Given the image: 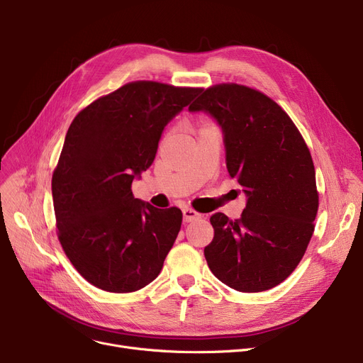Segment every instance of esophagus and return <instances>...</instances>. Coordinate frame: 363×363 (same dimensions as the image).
Masks as SVG:
<instances>
[{
	"instance_id": "obj_1",
	"label": "esophagus",
	"mask_w": 363,
	"mask_h": 363,
	"mask_svg": "<svg viewBox=\"0 0 363 363\" xmlns=\"http://www.w3.org/2000/svg\"><path fill=\"white\" fill-rule=\"evenodd\" d=\"M201 215L197 213L196 211H193V208H184L182 211V218H184V222H193L196 219H199Z\"/></svg>"
}]
</instances>
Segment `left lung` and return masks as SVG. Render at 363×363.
<instances>
[{
  "mask_svg": "<svg viewBox=\"0 0 363 363\" xmlns=\"http://www.w3.org/2000/svg\"><path fill=\"white\" fill-rule=\"evenodd\" d=\"M188 110L216 121L228 174L247 197L240 219L211 218L208 268L237 291L274 289L296 269L315 230L319 203L309 148L289 114L252 88L212 86Z\"/></svg>",
  "mask_w": 363,
  "mask_h": 363,
  "instance_id": "left-lung-1",
  "label": "left lung"
}]
</instances>
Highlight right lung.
I'll list each match as a JSON object with an SVG mask.
<instances>
[{"mask_svg":"<svg viewBox=\"0 0 363 363\" xmlns=\"http://www.w3.org/2000/svg\"><path fill=\"white\" fill-rule=\"evenodd\" d=\"M200 91L130 82L73 119L52 174V203L66 256L95 287L130 293L160 274L182 212L135 199L130 185L155 162L166 125Z\"/></svg>","mask_w":363,"mask_h":363,"instance_id":"1","label":"right lung"}]
</instances>
